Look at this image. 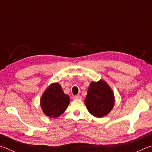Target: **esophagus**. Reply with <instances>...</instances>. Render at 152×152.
Listing matches in <instances>:
<instances>
[{
    "label": "esophagus",
    "instance_id": "obj_1",
    "mask_svg": "<svg viewBox=\"0 0 152 152\" xmlns=\"http://www.w3.org/2000/svg\"><path fill=\"white\" fill-rule=\"evenodd\" d=\"M74 99L81 100L82 99V96H80V95H77V96H74Z\"/></svg>",
    "mask_w": 152,
    "mask_h": 152
}]
</instances>
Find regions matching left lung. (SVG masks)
Here are the masks:
<instances>
[{
    "label": "left lung",
    "mask_w": 152,
    "mask_h": 152,
    "mask_svg": "<svg viewBox=\"0 0 152 152\" xmlns=\"http://www.w3.org/2000/svg\"><path fill=\"white\" fill-rule=\"evenodd\" d=\"M84 103L91 115L101 118L109 114L113 108L114 94L104 81L92 82L88 87Z\"/></svg>",
    "instance_id": "1"
}]
</instances>
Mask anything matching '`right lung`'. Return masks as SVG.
<instances>
[{"label":"right lung","instance_id":"obj_1","mask_svg":"<svg viewBox=\"0 0 152 152\" xmlns=\"http://www.w3.org/2000/svg\"><path fill=\"white\" fill-rule=\"evenodd\" d=\"M70 101V97L64 93L60 84L53 83L43 92L41 99V107L45 115L56 118L65 111Z\"/></svg>","mask_w":152,"mask_h":152}]
</instances>
